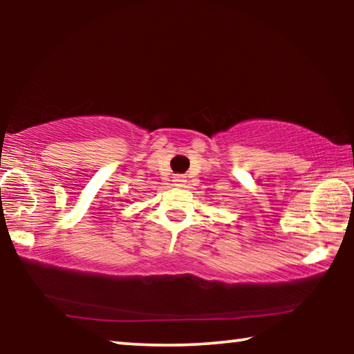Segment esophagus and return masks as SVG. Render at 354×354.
Masks as SVG:
<instances>
[{"mask_svg":"<svg viewBox=\"0 0 354 354\" xmlns=\"http://www.w3.org/2000/svg\"><path fill=\"white\" fill-rule=\"evenodd\" d=\"M185 177H183V176H176V177H174V183H176V185L177 187H183V185H185Z\"/></svg>","mask_w":354,"mask_h":354,"instance_id":"obj_1","label":"esophagus"}]
</instances>
